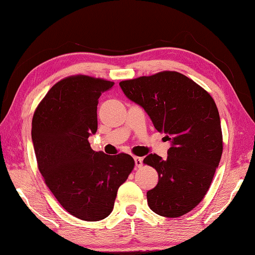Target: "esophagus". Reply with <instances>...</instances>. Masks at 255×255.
Segmentation results:
<instances>
[{
	"label": "esophagus",
	"mask_w": 255,
	"mask_h": 255,
	"mask_svg": "<svg viewBox=\"0 0 255 255\" xmlns=\"http://www.w3.org/2000/svg\"><path fill=\"white\" fill-rule=\"evenodd\" d=\"M133 161H135V165L137 167H139L143 165V157H139V156H133Z\"/></svg>",
	"instance_id": "esophagus-1"
}]
</instances>
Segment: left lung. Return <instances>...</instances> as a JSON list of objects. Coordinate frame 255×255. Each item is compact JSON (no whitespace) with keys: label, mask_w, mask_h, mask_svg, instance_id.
Segmentation results:
<instances>
[{"label":"left lung","mask_w":255,"mask_h":255,"mask_svg":"<svg viewBox=\"0 0 255 255\" xmlns=\"http://www.w3.org/2000/svg\"><path fill=\"white\" fill-rule=\"evenodd\" d=\"M119 85L171 141L166 159L156 154L144 158L158 173L156 187L147 191L149 208L163 217L183 216L204 199L222 157L221 118L214 99L191 79L171 71Z\"/></svg>","instance_id":"left-lung-1"}]
</instances>
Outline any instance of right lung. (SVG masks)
Listing matches in <instances>:
<instances>
[{
  "label": "right lung",
  "instance_id": "1",
  "mask_svg": "<svg viewBox=\"0 0 255 255\" xmlns=\"http://www.w3.org/2000/svg\"><path fill=\"white\" fill-rule=\"evenodd\" d=\"M114 82L86 75L56 83L37 107L31 138L41 175L64 209L86 222L108 217L135 162L130 155L94 152L98 103Z\"/></svg>",
  "mask_w": 255,
  "mask_h": 255
}]
</instances>
